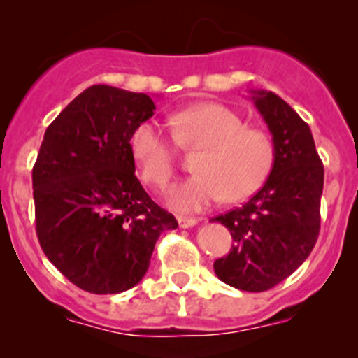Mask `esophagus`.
<instances>
[{
  "label": "esophagus",
  "instance_id": "esophagus-1",
  "mask_svg": "<svg viewBox=\"0 0 358 358\" xmlns=\"http://www.w3.org/2000/svg\"><path fill=\"white\" fill-rule=\"evenodd\" d=\"M197 223L196 218H187V216H178V225L182 229H189V227H194Z\"/></svg>",
  "mask_w": 358,
  "mask_h": 358
}]
</instances>
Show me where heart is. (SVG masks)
<instances>
[{
	"label": "heart",
	"instance_id": "heart-1",
	"mask_svg": "<svg viewBox=\"0 0 358 358\" xmlns=\"http://www.w3.org/2000/svg\"><path fill=\"white\" fill-rule=\"evenodd\" d=\"M182 147H202L196 171L169 196L173 208L199 211L225 199L246 201L258 192L275 164V143L259 128H249L236 110L222 103H202L176 114L171 121ZM129 147L142 180L164 192L175 178L176 143L152 121L133 129Z\"/></svg>",
	"mask_w": 358,
	"mask_h": 358
}]
</instances>
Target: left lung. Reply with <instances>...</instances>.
<instances>
[{
	"label": "left lung",
	"instance_id": "1",
	"mask_svg": "<svg viewBox=\"0 0 358 358\" xmlns=\"http://www.w3.org/2000/svg\"><path fill=\"white\" fill-rule=\"evenodd\" d=\"M251 93L272 133L275 164L246 204L213 218L229 229L236 243L213 266L229 286L262 292L287 279L315 246L324 166L310 126L294 109L272 92Z\"/></svg>",
	"mask_w": 358,
	"mask_h": 358
}]
</instances>
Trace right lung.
Returning <instances> with one entry per match:
<instances>
[{"mask_svg": "<svg viewBox=\"0 0 358 358\" xmlns=\"http://www.w3.org/2000/svg\"><path fill=\"white\" fill-rule=\"evenodd\" d=\"M156 106L145 93L93 85L46 128L32 168L36 234L46 258L93 294L131 289L178 222L135 176L129 138Z\"/></svg>", "mask_w": 358, "mask_h": 358, "instance_id": "obj_1", "label": "right lung"}]
</instances>
